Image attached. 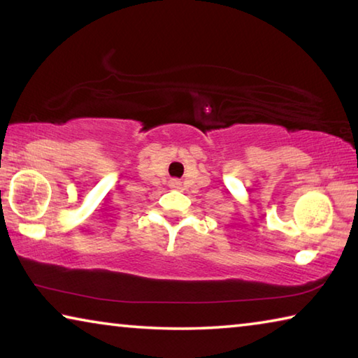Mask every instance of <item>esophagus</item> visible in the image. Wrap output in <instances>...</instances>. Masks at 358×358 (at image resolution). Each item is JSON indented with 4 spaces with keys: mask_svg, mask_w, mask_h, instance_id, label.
Segmentation results:
<instances>
[{
    "mask_svg": "<svg viewBox=\"0 0 358 358\" xmlns=\"http://www.w3.org/2000/svg\"><path fill=\"white\" fill-rule=\"evenodd\" d=\"M173 183H175V185H178V181H177V180H175V181H173Z\"/></svg>",
    "mask_w": 358,
    "mask_h": 358,
    "instance_id": "1",
    "label": "esophagus"
}]
</instances>
